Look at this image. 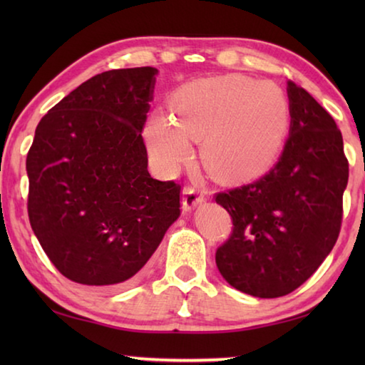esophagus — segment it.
<instances>
[{
  "label": "esophagus",
  "instance_id": "obj_1",
  "mask_svg": "<svg viewBox=\"0 0 365 365\" xmlns=\"http://www.w3.org/2000/svg\"><path fill=\"white\" fill-rule=\"evenodd\" d=\"M202 200H205V193H202V190L191 187V185H187V187L183 188V200H182L183 211H191L196 205L202 202Z\"/></svg>",
  "mask_w": 365,
  "mask_h": 365
}]
</instances>
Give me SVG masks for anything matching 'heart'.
Returning <instances> with one entry per match:
<instances>
[{
	"instance_id": "b5f03b06",
	"label": "heart",
	"mask_w": 365,
	"mask_h": 365,
	"mask_svg": "<svg viewBox=\"0 0 365 365\" xmlns=\"http://www.w3.org/2000/svg\"><path fill=\"white\" fill-rule=\"evenodd\" d=\"M174 119L154 113L145 137L165 169L191 158L190 140H202L206 169L222 180L251 178L274 163L285 138L289 109L279 86L243 76L185 85L172 98Z\"/></svg>"
}]
</instances>
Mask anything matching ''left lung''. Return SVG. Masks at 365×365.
Instances as JSON below:
<instances>
[{
	"label": "left lung",
	"mask_w": 365,
	"mask_h": 365,
	"mask_svg": "<svg viewBox=\"0 0 365 365\" xmlns=\"http://www.w3.org/2000/svg\"><path fill=\"white\" fill-rule=\"evenodd\" d=\"M289 135L277 164L256 182L215 193L232 233L215 264L233 288L279 298L301 287L335 246L349 177L336 122L288 80Z\"/></svg>",
	"instance_id": "obj_1"
}]
</instances>
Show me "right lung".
Masks as SVG:
<instances>
[{
	"label": "right lung",
	"instance_id": "add662e5",
	"mask_svg": "<svg viewBox=\"0 0 365 365\" xmlns=\"http://www.w3.org/2000/svg\"><path fill=\"white\" fill-rule=\"evenodd\" d=\"M154 67L86 80L43 115L27 154V211L43 251L72 282L133 280L180 215V185L148 172Z\"/></svg>",
	"mask_w": 365,
	"mask_h": 365
}]
</instances>
